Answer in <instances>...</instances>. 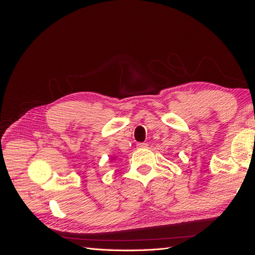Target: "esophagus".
I'll use <instances>...</instances> for the list:
<instances>
[{
	"instance_id": "obj_1",
	"label": "esophagus",
	"mask_w": 255,
	"mask_h": 255,
	"mask_svg": "<svg viewBox=\"0 0 255 255\" xmlns=\"http://www.w3.org/2000/svg\"><path fill=\"white\" fill-rule=\"evenodd\" d=\"M147 147H148V144L144 143V142L137 143V148H139V149H143V148H147Z\"/></svg>"
}]
</instances>
